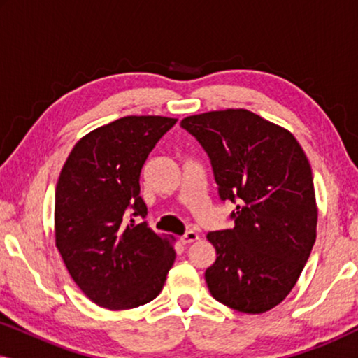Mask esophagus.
<instances>
[{
  "label": "esophagus",
  "mask_w": 358,
  "mask_h": 358,
  "mask_svg": "<svg viewBox=\"0 0 358 358\" xmlns=\"http://www.w3.org/2000/svg\"><path fill=\"white\" fill-rule=\"evenodd\" d=\"M197 239H199V234L197 233H195V231H187L182 238H180V243H182V244H190V243L197 241Z\"/></svg>",
  "instance_id": "obj_1"
}]
</instances>
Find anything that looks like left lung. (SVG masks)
Instances as JSON below:
<instances>
[{"label": "left lung", "mask_w": 358, "mask_h": 358, "mask_svg": "<svg viewBox=\"0 0 358 358\" xmlns=\"http://www.w3.org/2000/svg\"><path fill=\"white\" fill-rule=\"evenodd\" d=\"M212 163L234 227L207 239L217 259L205 271L215 300L261 315L285 300L316 241L317 207L311 166L295 136L246 109L185 117Z\"/></svg>", "instance_id": "8db88e82"}]
</instances>
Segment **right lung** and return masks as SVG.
Instances as JSON below:
<instances>
[{
  "instance_id": "add662e5",
  "label": "right lung",
  "mask_w": 358,
  "mask_h": 358,
  "mask_svg": "<svg viewBox=\"0 0 358 358\" xmlns=\"http://www.w3.org/2000/svg\"><path fill=\"white\" fill-rule=\"evenodd\" d=\"M178 119L129 115L90 131L73 146L55 189V244L81 292L96 305L130 310L163 290L174 238L145 218L140 173Z\"/></svg>"
}]
</instances>
